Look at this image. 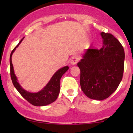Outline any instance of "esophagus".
Masks as SVG:
<instances>
[{"instance_id":"1","label":"esophagus","mask_w":133,"mask_h":133,"mask_svg":"<svg viewBox=\"0 0 133 133\" xmlns=\"http://www.w3.org/2000/svg\"><path fill=\"white\" fill-rule=\"evenodd\" d=\"M79 57H76V56H74V57H72L71 60V64L72 65H76V63H77L78 62H79Z\"/></svg>"}]
</instances>
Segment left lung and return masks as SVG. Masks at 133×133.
I'll use <instances>...</instances> for the list:
<instances>
[{"mask_svg": "<svg viewBox=\"0 0 133 133\" xmlns=\"http://www.w3.org/2000/svg\"><path fill=\"white\" fill-rule=\"evenodd\" d=\"M100 50L87 49L77 63L81 70L80 84L87 97L102 101L113 93L122 79L125 52L119 41L102 32Z\"/></svg>", "mask_w": 133, "mask_h": 133, "instance_id": "left-lung-1", "label": "left lung"}]
</instances>
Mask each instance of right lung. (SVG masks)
<instances>
[{"label": "right lung", "mask_w": 133, "mask_h": 133, "mask_svg": "<svg viewBox=\"0 0 133 133\" xmlns=\"http://www.w3.org/2000/svg\"><path fill=\"white\" fill-rule=\"evenodd\" d=\"M24 37L19 42L18 45L12 51L10 58L11 77L14 86L17 89L22 96L34 106H46L54 102L57 99L60 92V81L62 76L69 69L68 66H63L58 70L52 76L47 84L37 92H32L23 89L18 82L17 78L14 73V67L12 63V55L16 48L19 46Z\"/></svg>", "instance_id": "obj_1"}]
</instances>
